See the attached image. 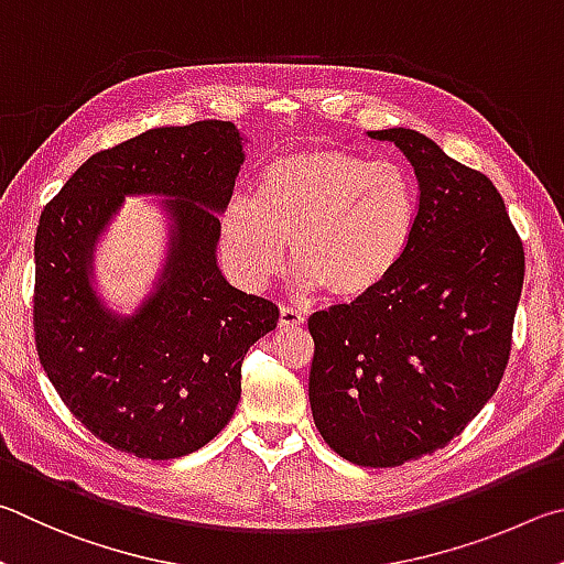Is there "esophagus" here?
<instances>
[{
    "mask_svg": "<svg viewBox=\"0 0 564 564\" xmlns=\"http://www.w3.org/2000/svg\"><path fill=\"white\" fill-rule=\"evenodd\" d=\"M304 322H307V319H304L302 312L292 310V307L280 310V329H297V327H302Z\"/></svg>",
    "mask_w": 564,
    "mask_h": 564,
    "instance_id": "esophagus-1",
    "label": "esophagus"
}]
</instances>
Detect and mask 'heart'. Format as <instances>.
I'll list each match as a JSON object with an SVG mask.
<instances>
[{
  "label": "heart",
  "instance_id": "b5f03b06",
  "mask_svg": "<svg viewBox=\"0 0 564 564\" xmlns=\"http://www.w3.org/2000/svg\"><path fill=\"white\" fill-rule=\"evenodd\" d=\"M419 225V185L406 167L344 148L274 158L257 200L232 197L220 217L225 260L247 288H262L292 254L302 290L361 302L387 284Z\"/></svg>",
  "mask_w": 564,
  "mask_h": 564
}]
</instances>
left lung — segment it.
<instances>
[{
    "label": "left lung",
    "mask_w": 564,
    "mask_h": 564,
    "mask_svg": "<svg viewBox=\"0 0 564 564\" xmlns=\"http://www.w3.org/2000/svg\"><path fill=\"white\" fill-rule=\"evenodd\" d=\"M369 135L411 161L419 225L377 294L310 317V403L341 458L393 468L448 446L496 393L525 252L490 177L411 128Z\"/></svg>",
    "instance_id": "1"
}]
</instances>
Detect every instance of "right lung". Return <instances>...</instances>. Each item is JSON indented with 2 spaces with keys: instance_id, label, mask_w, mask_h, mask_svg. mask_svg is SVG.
Wrapping results in <instances>:
<instances>
[{
  "instance_id": "right-lung-1",
  "label": "right lung",
  "mask_w": 564,
  "mask_h": 564,
  "mask_svg": "<svg viewBox=\"0 0 564 564\" xmlns=\"http://www.w3.org/2000/svg\"><path fill=\"white\" fill-rule=\"evenodd\" d=\"M242 161L230 121L153 128L88 158L39 217V361L111 448L167 460L210 443L240 401L247 349L276 327V304L232 288L217 267L220 213ZM126 194L172 197L166 264L128 318L93 290L95 242Z\"/></svg>"
}]
</instances>
